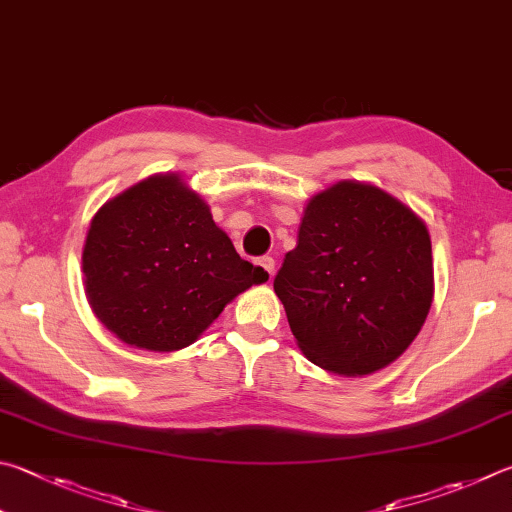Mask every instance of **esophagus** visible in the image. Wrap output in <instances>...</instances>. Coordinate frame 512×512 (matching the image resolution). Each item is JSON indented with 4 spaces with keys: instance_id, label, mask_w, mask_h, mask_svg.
Listing matches in <instances>:
<instances>
[{
    "instance_id": "obj_1",
    "label": "esophagus",
    "mask_w": 512,
    "mask_h": 512,
    "mask_svg": "<svg viewBox=\"0 0 512 512\" xmlns=\"http://www.w3.org/2000/svg\"><path fill=\"white\" fill-rule=\"evenodd\" d=\"M257 266L266 273L268 280H273V275H275V259L273 257H259Z\"/></svg>"
}]
</instances>
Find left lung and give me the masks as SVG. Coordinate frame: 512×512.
I'll return each mask as SVG.
<instances>
[{
    "label": "left lung",
    "mask_w": 512,
    "mask_h": 512,
    "mask_svg": "<svg viewBox=\"0 0 512 512\" xmlns=\"http://www.w3.org/2000/svg\"><path fill=\"white\" fill-rule=\"evenodd\" d=\"M273 288L313 365L374 374L412 345L430 313V232L389 192L338 181L306 203Z\"/></svg>",
    "instance_id": "1"
}]
</instances>
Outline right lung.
Instances as JSON below:
<instances>
[{
    "instance_id": "add662e5",
    "label": "right lung",
    "mask_w": 512,
    "mask_h": 512,
    "mask_svg": "<svg viewBox=\"0 0 512 512\" xmlns=\"http://www.w3.org/2000/svg\"><path fill=\"white\" fill-rule=\"evenodd\" d=\"M82 273L91 311L129 347L192 345L226 304L268 277L237 255L210 206L181 174H154L102 206Z\"/></svg>"
}]
</instances>
